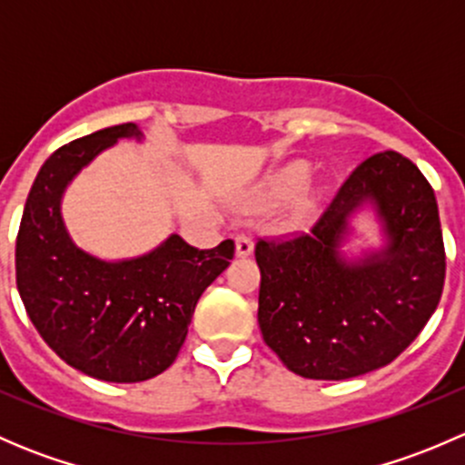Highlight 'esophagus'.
I'll return each mask as SVG.
<instances>
[{"mask_svg":"<svg viewBox=\"0 0 465 465\" xmlns=\"http://www.w3.org/2000/svg\"><path fill=\"white\" fill-rule=\"evenodd\" d=\"M252 252H254V242H252V238L238 236L236 238V256H238V259H247Z\"/></svg>","mask_w":465,"mask_h":465,"instance_id":"34e87169","label":"esophagus"}]
</instances>
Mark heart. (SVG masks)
<instances>
[{
	"instance_id": "heart-1",
	"label": "heart",
	"mask_w": 465,
	"mask_h": 465,
	"mask_svg": "<svg viewBox=\"0 0 465 465\" xmlns=\"http://www.w3.org/2000/svg\"><path fill=\"white\" fill-rule=\"evenodd\" d=\"M308 177H311V163L308 162H302V159H299V162L285 163L283 168H279V171L261 186V191L256 193L252 206H267L292 198L294 193H299V191L303 189ZM317 200H320V191H311V193L299 203L297 211H294V223H303V220L308 218V213L317 206Z\"/></svg>"
}]
</instances>
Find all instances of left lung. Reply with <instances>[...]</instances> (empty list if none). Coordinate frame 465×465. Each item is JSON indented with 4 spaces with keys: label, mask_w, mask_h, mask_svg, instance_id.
Instances as JSON below:
<instances>
[{
    "label": "left lung",
    "mask_w": 465,
    "mask_h": 465,
    "mask_svg": "<svg viewBox=\"0 0 465 465\" xmlns=\"http://www.w3.org/2000/svg\"><path fill=\"white\" fill-rule=\"evenodd\" d=\"M371 205L385 245L349 260L350 218ZM259 326L292 373L346 380L376 371L419 337L439 306L445 250L423 173L396 150L364 159L311 229L256 242Z\"/></svg>",
    "instance_id": "left-lung-1"
}]
</instances>
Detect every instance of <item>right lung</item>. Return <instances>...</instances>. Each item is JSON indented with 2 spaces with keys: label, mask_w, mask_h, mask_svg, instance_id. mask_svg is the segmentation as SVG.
<instances>
[{
  "label": "right lung",
  "mask_w": 465,
  "mask_h": 465,
  "mask_svg": "<svg viewBox=\"0 0 465 465\" xmlns=\"http://www.w3.org/2000/svg\"><path fill=\"white\" fill-rule=\"evenodd\" d=\"M119 139L143 133L112 125L55 150L37 173L15 245L17 290L42 340L69 367L105 382H142L175 362L198 299L227 270L233 241L195 250L171 233L134 259L81 250L63 220L74 177Z\"/></svg>",
  "instance_id": "add662e5"
}]
</instances>
